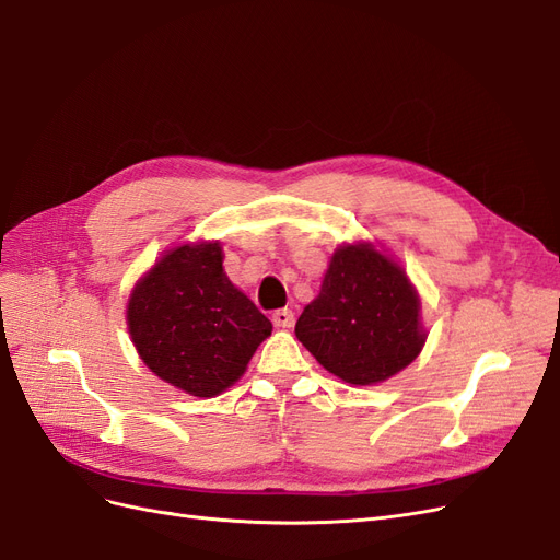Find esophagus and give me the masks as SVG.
Returning <instances> with one entry per match:
<instances>
[{
	"instance_id": "esophagus-1",
	"label": "esophagus",
	"mask_w": 560,
	"mask_h": 560,
	"mask_svg": "<svg viewBox=\"0 0 560 560\" xmlns=\"http://www.w3.org/2000/svg\"><path fill=\"white\" fill-rule=\"evenodd\" d=\"M272 323H275L277 328H293L295 314H293L291 310H277V312L272 314Z\"/></svg>"
}]
</instances>
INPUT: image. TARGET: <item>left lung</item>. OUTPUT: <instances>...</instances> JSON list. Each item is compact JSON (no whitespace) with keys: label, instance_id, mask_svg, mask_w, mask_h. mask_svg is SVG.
<instances>
[{"label":"left lung","instance_id":"left-lung-1","mask_svg":"<svg viewBox=\"0 0 560 560\" xmlns=\"http://www.w3.org/2000/svg\"><path fill=\"white\" fill-rule=\"evenodd\" d=\"M295 335L323 368L355 386L398 374L425 341L419 298L402 267L370 244L337 250Z\"/></svg>","mask_w":560,"mask_h":560}]
</instances>
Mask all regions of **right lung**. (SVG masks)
<instances>
[{
    "label": "right lung",
    "mask_w": 560,
    "mask_h": 560,
    "mask_svg": "<svg viewBox=\"0 0 560 560\" xmlns=\"http://www.w3.org/2000/svg\"><path fill=\"white\" fill-rule=\"evenodd\" d=\"M135 347L160 378L213 398L244 374L272 323L223 272L219 244H184L143 277L128 306Z\"/></svg>",
    "instance_id": "right-lung-1"
}]
</instances>
